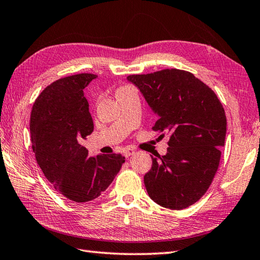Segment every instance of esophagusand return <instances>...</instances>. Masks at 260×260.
I'll use <instances>...</instances> for the list:
<instances>
[{
  "mask_svg": "<svg viewBox=\"0 0 260 260\" xmlns=\"http://www.w3.org/2000/svg\"><path fill=\"white\" fill-rule=\"evenodd\" d=\"M134 153H135V150H132V149H124L123 150V154L125 158H129L130 155H132Z\"/></svg>",
  "mask_w": 260,
  "mask_h": 260,
  "instance_id": "34e87169",
  "label": "esophagus"
}]
</instances>
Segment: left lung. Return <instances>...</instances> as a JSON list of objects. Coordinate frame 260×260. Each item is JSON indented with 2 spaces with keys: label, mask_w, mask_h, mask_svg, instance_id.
I'll return each instance as SVG.
<instances>
[{
  "label": "left lung",
  "mask_w": 260,
  "mask_h": 260,
  "mask_svg": "<svg viewBox=\"0 0 260 260\" xmlns=\"http://www.w3.org/2000/svg\"><path fill=\"white\" fill-rule=\"evenodd\" d=\"M126 79L158 114L152 129L169 135L167 154L152 158L143 179L149 197L165 208H187L206 193L218 169L227 130L221 102L192 73L178 69Z\"/></svg>",
  "instance_id": "left-lung-1"
}]
</instances>
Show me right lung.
Listing matches in <instances>:
<instances>
[{
  "instance_id": "right-lung-1",
  "label": "right lung",
  "mask_w": 260,
  "mask_h": 260,
  "mask_svg": "<svg viewBox=\"0 0 260 260\" xmlns=\"http://www.w3.org/2000/svg\"><path fill=\"white\" fill-rule=\"evenodd\" d=\"M95 74L56 80L34 102L30 131L32 149L44 176L74 203L91 201L105 191L124 162L120 153L90 157L81 141L93 131L83 89Z\"/></svg>"
}]
</instances>
